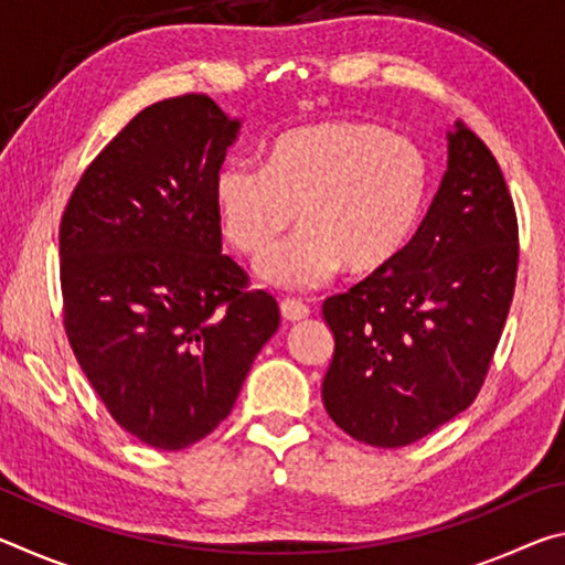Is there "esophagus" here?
<instances>
[{"instance_id": "1", "label": "esophagus", "mask_w": 565, "mask_h": 565, "mask_svg": "<svg viewBox=\"0 0 565 565\" xmlns=\"http://www.w3.org/2000/svg\"><path fill=\"white\" fill-rule=\"evenodd\" d=\"M309 313H311L309 306L301 303V301H291V299L281 301V317L286 321H301V319L309 317Z\"/></svg>"}]
</instances>
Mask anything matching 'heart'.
Here are the masks:
<instances>
[{"instance_id":"heart-1","label":"heart","mask_w":565,"mask_h":565,"mask_svg":"<svg viewBox=\"0 0 565 565\" xmlns=\"http://www.w3.org/2000/svg\"><path fill=\"white\" fill-rule=\"evenodd\" d=\"M428 199V159L414 139L363 119H323L281 134L264 167L228 161L214 181L222 228L256 256L259 274L286 291H309L341 266L369 276L394 264L418 228Z\"/></svg>"}]
</instances>
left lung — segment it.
Here are the masks:
<instances>
[{"label": "left lung", "instance_id": "obj_1", "mask_svg": "<svg viewBox=\"0 0 565 565\" xmlns=\"http://www.w3.org/2000/svg\"><path fill=\"white\" fill-rule=\"evenodd\" d=\"M519 222L499 161L466 124L404 254L323 301L337 341L323 406L351 438L398 448L473 404L509 317Z\"/></svg>", "mask_w": 565, "mask_h": 565}]
</instances>
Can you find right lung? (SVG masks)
Segmentation results:
<instances>
[{"label":"right lung","instance_id":"obj_1","mask_svg":"<svg viewBox=\"0 0 565 565\" xmlns=\"http://www.w3.org/2000/svg\"><path fill=\"white\" fill-rule=\"evenodd\" d=\"M242 121L206 94L139 111L84 171L60 226L64 329L111 418L161 451L232 414L279 306L222 254L214 181Z\"/></svg>","mask_w":565,"mask_h":565}]
</instances>
